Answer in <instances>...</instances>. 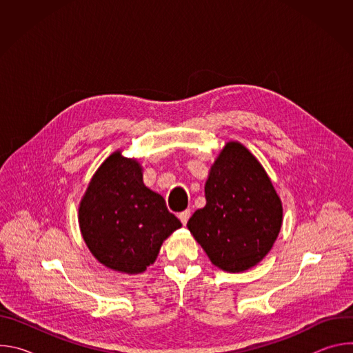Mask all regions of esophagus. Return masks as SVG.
<instances>
[{
	"instance_id": "esophagus-1",
	"label": "esophagus",
	"mask_w": 353,
	"mask_h": 353,
	"mask_svg": "<svg viewBox=\"0 0 353 353\" xmlns=\"http://www.w3.org/2000/svg\"><path fill=\"white\" fill-rule=\"evenodd\" d=\"M190 215H191V210H185V211H183V212L179 214V219L181 221L183 225L187 223V221L190 219Z\"/></svg>"
}]
</instances>
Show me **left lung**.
Returning a JSON list of instances; mask_svg holds the SVG:
<instances>
[{"label": "left lung", "instance_id": "obj_1", "mask_svg": "<svg viewBox=\"0 0 353 353\" xmlns=\"http://www.w3.org/2000/svg\"><path fill=\"white\" fill-rule=\"evenodd\" d=\"M205 198L187 228L212 264L228 272L259 264L281 230L282 204L263 166L241 143L222 149L205 183Z\"/></svg>", "mask_w": 353, "mask_h": 353}]
</instances>
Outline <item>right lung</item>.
I'll list each match as a JSON object with an SVG mask.
<instances>
[{
  "mask_svg": "<svg viewBox=\"0 0 353 353\" xmlns=\"http://www.w3.org/2000/svg\"><path fill=\"white\" fill-rule=\"evenodd\" d=\"M180 226L165 198L143 184L138 162L120 152L99 168L81 201L83 240L100 263L116 271L143 272Z\"/></svg>",
  "mask_w": 353,
  "mask_h": 353,
  "instance_id": "1",
  "label": "right lung"
}]
</instances>
